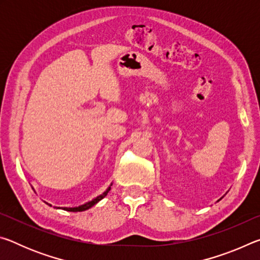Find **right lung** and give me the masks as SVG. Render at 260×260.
I'll list each match as a JSON object with an SVG mask.
<instances>
[{
	"label": "right lung",
	"instance_id": "1",
	"mask_svg": "<svg viewBox=\"0 0 260 260\" xmlns=\"http://www.w3.org/2000/svg\"><path fill=\"white\" fill-rule=\"evenodd\" d=\"M111 186H112V183L110 184V187H109V188L107 189V190H105L103 193H101V195L96 197V199L91 200V201H89V202H87V203H85V204L79 205V206H74V208H56V209H63V210H65V211H70V212H81V211H86V210H88V209H90L91 206H94L95 204H98L101 200H103L104 197L108 195V192L110 191V189H111ZM47 204H48V203H47ZM48 205H50V204H48ZM50 206H51V205H50Z\"/></svg>",
	"mask_w": 260,
	"mask_h": 260
}]
</instances>
